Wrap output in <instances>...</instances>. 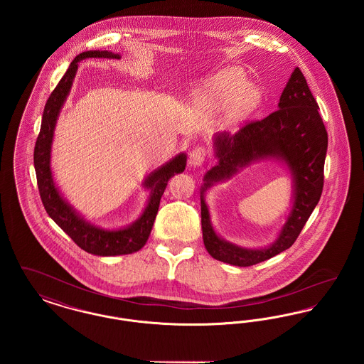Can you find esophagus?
<instances>
[{"instance_id": "obj_1", "label": "esophagus", "mask_w": 364, "mask_h": 364, "mask_svg": "<svg viewBox=\"0 0 364 364\" xmlns=\"http://www.w3.org/2000/svg\"><path fill=\"white\" fill-rule=\"evenodd\" d=\"M208 156V150L202 146H198L195 149H192L190 153V165L191 166H200L205 159Z\"/></svg>"}]
</instances>
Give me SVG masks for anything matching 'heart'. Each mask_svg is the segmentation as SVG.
Segmentation results:
<instances>
[{
	"instance_id": "b5f03b06",
	"label": "heart",
	"mask_w": 364,
	"mask_h": 364,
	"mask_svg": "<svg viewBox=\"0 0 364 364\" xmlns=\"http://www.w3.org/2000/svg\"><path fill=\"white\" fill-rule=\"evenodd\" d=\"M245 72L239 67H229L214 75L196 97V104L210 112H217L230 105V117L235 120L242 116L257 104L259 92L254 86H247Z\"/></svg>"
}]
</instances>
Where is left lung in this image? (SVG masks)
Returning a JSON list of instances; mask_svg holds the SVG:
<instances>
[{
    "mask_svg": "<svg viewBox=\"0 0 364 364\" xmlns=\"http://www.w3.org/2000/svg\"><path fill=\"white\" fill-rule=\"evenodd\" d=\"M318 109L304 75L294 68L276 112L262 120L245 122L235 135L223 132L215 136L218 164L205 176L200 191L203 242L214 259L240 267L252 266L276 257L296 242L323 190L328 132ZM264 157L279 159L290 168L294 176V206L278 240L270 247L242 249L215 233L203 196L213 182L230 178L242 166Z\"/></svg>",
    "mask_w": 364,
    "mask_h": 364,
    "instance_id": "left-lung-1",
    "label": "left lung"
}]
</instances>
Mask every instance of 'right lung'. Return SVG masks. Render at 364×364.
I'll list each match as a JSON object with an SVG mask.
<instances>
[{"instance_id": "obj_1", "label": "right lung", "mask_w": 364, "mask_h": 364, "mask_svg": "<svg viewBox=\"0 0 364 364\" xmlns=\"http://www.w3.org/2000/svg\"><path fill=\"white\" fill-rule=\"evenodd\" d=\"M120 58L119 54L107 50H88L80 53L70 63V68L61 77L58 85L53 90L48 102L45 105L41 131L36 138L34 149V166L38 181V190L46 213L53 221L60 226L73 242L88 254L100 257L127 255L139 251L150 236L154 225L159 200L168 186L169 178L186 169L187 156L184 153L172 158L169 162L158 168L147 176L144 186L151 190L149 203L143 214L132 225L119 230H106L98 226L91 225L83 220L73 208L63 199L53 181L50 169V150L53 134L60 110L70 94L72 82L75 79L77 65L85 58Z\"/></svg>"}]
</instances>
